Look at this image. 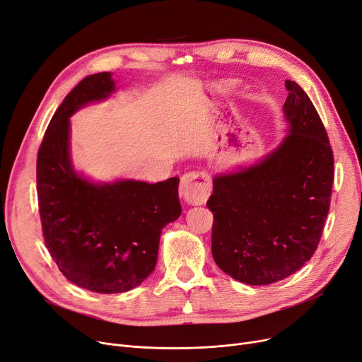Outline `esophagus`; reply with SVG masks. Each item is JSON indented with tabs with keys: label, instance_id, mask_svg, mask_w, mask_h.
Masks as SVG:
<instances>
[{
	"label": "esophagus",
	"instance_id": "esophagus-1",
	"mask_svg": "<svg viewBox=\"0 0 362 362\" xmlns=\"http://www.w3.org/2000/svg\"><path fill=\"white\" fill-rule=\"evenodd\" d=\"M211 194V180L206 170L187 172L181 178L180 196L192 205L205 204Z\"/></svg>",
	"mask_w": 362,
	"mask_h": 362
}]
</instances>
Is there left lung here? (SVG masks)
I'll list each match as a JSON object with an SVG mask.
<instances>
[{
  "instance_id": "1",
  "label": "left lung",
  "mask_w": 362,
  "mask_h": 362,
  "mask_svg": "<svg viewBox=\"0 0 362 362\" xmlns=\"http://www.w3.org/2000/svg\"><path fill=\"white\" fill-rule=\"evenodd\" d=\"M285 88L290 134L258 165L215 177L206 202L215 263L248 285L282 281L305 266L329 209L334 156L324 123L296 81Z\"/></svg>"
}]
</instances>
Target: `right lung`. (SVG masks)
Wrapping results in <instances>:
<instances>
[{"instance_id":"add662e5","label":"right lung","mask_w":362,"mask_h":362,"mask_svg":"<svg viewBox=\"0 0 362 362\" xmlns=\"http://www.w3.org/2000/svg\"><path fill=\"white\" fill-rule=\"evenodd\" d=\"M114 92L110 72L83 78L56 110L37 156L46 247L64 276L100 294L124 293L150 276L162 228L181 215L180 178L93 184L69 160V117Z\"/></svg>"}]
</instances>
